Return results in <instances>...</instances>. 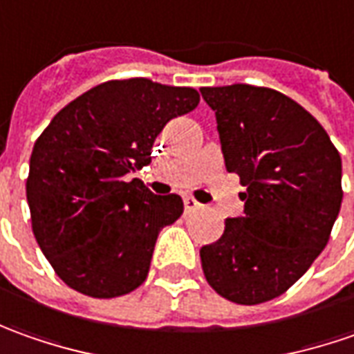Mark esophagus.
I'll return each instance as SVG.
<instances>
[{"instance_id": "esophagus-1", "label": "esophagus", "mask_w": 354, "mask_h": 354, "mask_svg": "<svg viewBox=\"0 0 354 354\" xmlns=\"http://www.w3.org/2000/svg\"><path fill=\"white\" fill-rule=\"evenodd\" d=\"M184 207H186V212H188V214H189V212H196V209H200L201 203H200V201H196V200H194V198H189V196H188V198H184Z\"/></svg>"}]
</instances>
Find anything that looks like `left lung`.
<instances>
[{
	"label": "left lung",
	"instance_id": "8db88e82",
	"mask_svg": "<svg viewBox=\"0 0 354 354\" xmlns=\"http://www.w3.org/2000/svg\"><path fill=\"white\" fill-rule=\"evenodd\" d=\"M221 153L247 192L243 215L200 249L209 286L254 306L284 294L325 249L343 189L341 156L317 119L284 93L249 84L201 88Z\"/></svg>",
	"mask_w": 354,
	"mask_h": 354
}]
</instances>
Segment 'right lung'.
Masks as SVG:
<instances>
[{
  "label": "right lung",
  "instance_id": "obj_1",
  "mask_svg": "<svg viewBox=\"0 0 354 354\" xmlns=\"http://www.w3.org/2000/svg\"><path fill=\"white\" fill-rule=\"evenodd\" d=\"M200 104L194 88L111 80L60 109L35 142L27 201L56 274L92 298H117L149 274L160 229L184 212L129 174L151 162L165 125Z\"/></svg>",
  "mask_w": 354,
  "mask_h": 354
}]
</instances>
